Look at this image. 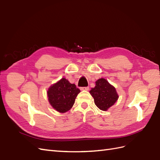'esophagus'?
<instances>
[{
	"label": "esophagus",
	"mask_w": 160,
	"mask_h": 160,
	"mask_svg": "<svg viewBox=\"0 0 160 160\" xmlns=\"http://www.w3.org/2000/svg\"><path fill=\"white\" fill-rule=\"evenodd\" d=\"M81 90H86V91H88V90H89V87H83V88H81Z\"/></svg>",
	"instance_id": "1"
}]
</instances>
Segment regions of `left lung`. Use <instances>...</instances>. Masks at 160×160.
<instances>
[{
    "label": "left lung",
    "instance_id": "8db88e82",
    "mask_svg": "<svg viewBox=\"0 0 160 160\" xmlns=\"http://www.w3.org/2000/svg\"><path fill=\"white\" fill-rule=\"evenodd\" d=\"M90 93L94 98L95 105L102 111H107L118 98L116 88L103 78L96 81V86Z\"/></svg>",
    "mask_w": 160,
    "mask_h": 160
}]
</instances>
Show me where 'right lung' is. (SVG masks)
Wrapping results in <instances>:
<instances>
[{
	"label": "right lung",
	"instance_id": "right-lung-1",
	"mask_svg": "<svg viewBox=\"0 0 160 160\" xmlns=\"http://www.w3.org/2000/svg\"><path fill=\"white\" fill-rule=\"evenodd\" d=\"M80 92L75 85L62 78L48 88V99L53 108L60 113H64L72 108Z\"/></svg>",
	"mask_w": 160,
	"mask_h": 160
}]
</instances>
